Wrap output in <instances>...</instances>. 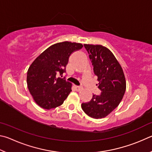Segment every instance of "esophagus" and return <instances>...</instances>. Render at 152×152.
Segmentation results:
<instances>
[{
	"instance_id": "34e87169",
	"label": "esophagus",
	"mask_w": 152,
	"mask_h": 152,
	"mask_svg": "<svg viewBox=\"0 0 152 152\" xmlns=\"http://www.w3.org/2000/svg\"><path fill=\"white\" fill-rule=\"evenodd\" d=\"M75 90L77 91H81L82 89H83V87H82L77 86H75Z\"/></svg>"
}]
</instances>
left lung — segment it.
<instances>
[{"instance_id": "left-lung-1", "label": "left lung", "mask_w": 152, "mask_h": 152, "mask_svg": "<svg viewBox=\"0 0 152 152\" xmlns=\"http://www.w3.org/2000/svg\"><path fill=\"white\" fill-rule=\"evenodd\" d=\"M97 77L100 95H93L91 101L81 104L82 110L94 119L105 118L118 107L126 89V81L121 66L107 47L84 44Z\"/></svg>"}]
</instances>
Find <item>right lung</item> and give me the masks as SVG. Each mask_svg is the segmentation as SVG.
I'll return each instance as SVG.
<instances>
[{"label":"right lung","instance_id":"obj_1","mask_svg":"<svg viewBox=\"0 0 152 152\" xmlns=\"http://www.w3.org/2000/svg\"><path fill=\"white\" fill-rule=\"evenodd\" d=\"M81 43L64 41L50 46L29 66L26 76L28 91L40 107L50 110L62 105L71 90L72 84L57 77L65 71L69 58Z\"/></svg>","mask_w":152,"mask_h":152}]
</instances>
